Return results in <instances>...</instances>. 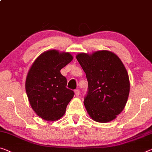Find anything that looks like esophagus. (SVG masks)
I'll return each instance as SVG.
<instances>
[{
  "instance_id": "34e87169",
  "label": "esophagus",
  "mask_w": 152,
  "mask_h": 152,
  "mask_svg": "<svg viewBox=\"0 0 152 152\" xmlns=\"http://www.w3.org/2000/svg\"><path fill=\"white\" fill-rule=\"evenodd\" d=\"M75 95L77 96H78L79 94H80V91H79V89H76L75 90Z\"/></svg>"
}]
</instances>
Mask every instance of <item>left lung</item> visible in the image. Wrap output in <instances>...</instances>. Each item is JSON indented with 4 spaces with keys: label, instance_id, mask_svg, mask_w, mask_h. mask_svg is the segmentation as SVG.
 <instances>
[{
    "label": "left lung",
    "instance_id": "left-lung-1",
    "mask_svg": "<svg viewBox=\"0 0 152 152\" xmlns=\"http://www.w3.org/2000/svg\"><path fill=\"white\" fill-rule=\"evenodd\" d=\"M86 75L88 92L83 103L88 114L98 122H108L120 114L130 92L128 75L115 53L98 51L76 56Z\"/></svg>",
    "mask_w": 152,
    "mask_h": 152
}]
</instances>
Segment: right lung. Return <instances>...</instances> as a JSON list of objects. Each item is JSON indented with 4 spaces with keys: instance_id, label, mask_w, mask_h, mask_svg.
<instances>
[{
    "instance_id": "add662e5",
    "label": "right lung",
    "mask_w": 152,
    "mask_h": 152,
    "mask_svg": "<svg viewBox=\"0 0 152 152\" xmlns=\"http://www.w3.org/2000/svg\"><path fill=\"white\" fill-rule=\"evenodd\" d=\"M73 60L69 53L47 51L37 58L28 73L26 91L30 105L42 119L54 121L64 115L75 94L66 88L60 70Z\"/></svg>"
}]
</instances>
